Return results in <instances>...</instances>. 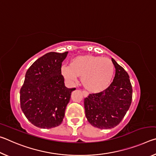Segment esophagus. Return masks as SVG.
<instances>
[{"label": "esophagus", "instance_id": "34e87169", "mask_svg": "<svg viewBox=\"0 0 156 156\" xmlns=\"http://www.w3.org/2000/svg\"><path fill=\"white\" fill-rule=\"evenodd\" d=\"M83 96L84 98H86V97L88 96V93L87 91H83Z\"/></svg>", "mask_w": 156, "mask_h": 156}]
</instances>
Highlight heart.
Wrapping results in <instances>:
<instances>
[{
    "instance_id": "b5f03b06",
    "label": "heart",
    "mask_w": 156,
    "mask_h": 156,
    "mask_svg": "<svg viewBox=\"0 0 156 156\" xmlns=\"http://www.w3.org/2000/svg\"><path fill=\"white\" fill-rule=\"evenodd\" d=\"M62 75L71 83H74L78 78H82V83L87 90L99 93L109 87L112 83L114 65L107 58L83 55L71 60L69 67H63Z\"/></svg>"
}]
</instances>
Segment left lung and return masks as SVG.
<instances>
[{
  "mask_svg": "<svg viewBox=\"0 0 156 156\" xmlns=\"http://www.w3.org/2000/svg\"><path fill=\"white\" fill-rule=\"evenodd\" d=\"M112 60L115 69L112 84L100 93L89 94L84 100L88 122L101 129H112L119 125L132 100L133 91L127 72L114 59Z\"/></svg>",
  "mask_w": 156,
  "mask_h": 156,
  "instance_id": "obj_1",
  "label": "left lung"
}]
</instances>
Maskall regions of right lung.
Wrapping results in <instances>:
<instances>
[{
	"label": "right lung",
	"instance_id": "1",
	"mask_svg": "<svg viewBox=\"0 0 156 156\" xmlns=\"http://www.w3.org/2000/svg\"><path fill=\"white\" fill-rule=\"evenodd\" d=\"M64 53L49 52L36 60L28 69L20 91V107L26 118L37 127L59 126L66 107L76 88L66 87L61 74Z\"/></svg>",
	"mask_w": 156,
	"mask_h": 156
}]
</instances>
